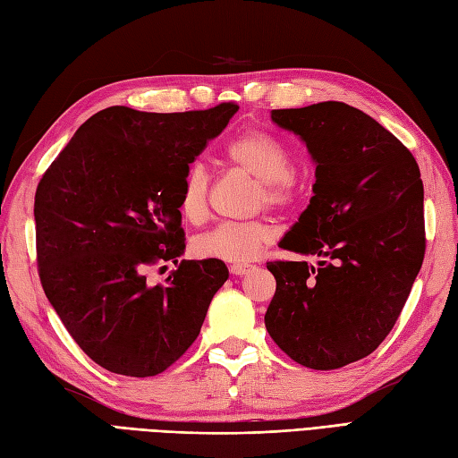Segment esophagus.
I'll return each instance as SVG.
<instances>
[{"instance_id": "obj_1", "label": "esophagus", "mask_w": 458, "mask_h": 458, "mask_svg": "<svg viewBox=\"0 0 458 458\" xmlns=\"http://www.w3.org/2000/svg\"><path fill=\"white\" fill-rule=\"evenodd\" d=\"M250 269H252L250 264H233V266L229 267V271H231L233 276H246Z\"/></svg>"}]
</instances>
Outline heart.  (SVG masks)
<instances>
[{
  "mask_svg": "<svg viewBox=\"0 0 458 458\" xmlns=\"http://www.w3.org/2000/svg\"><path fill=\"white\" fill-rule=\"evenodd\" d=\"M233 165L244 169L259 182L258 202L271 208L287 206L294 199V179L291 175V154L277 139L262 131L239 134L227 146ZM209 173L204 164L194 162L184 173L179 194L181 214L192 224L208 212ZM274 237V229L264 219L244 224H219L194 241V252L221 262L244 264L256 258Z\"/></svg>",
  "mask_w": 458,
  "mask_h": 458,
  "instance_id": "b5f03b06",
  "label": "heart"
}]
</instances>
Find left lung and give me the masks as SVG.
Instances as JSON below:
<instances>
[{
  "mask_svg": "<svg viewBox=\"0 0 458 458\" xmlns=\"http://www.w3.org/2000/svg\"><path fill=\"white\" fill-rule=\"evenodd\" d=\"M316 165L314 196L279 246L318 264L269 262L277 287L266 329L283 352L335 369L389 335L422 267L424 187L414 156L343 102L274 109Z\"/></svg>",
  "mask_w": 458,
  "mask_h": 458,
  "instance_id": "obj_1",
  "label": "left lung"
}]
</instances>
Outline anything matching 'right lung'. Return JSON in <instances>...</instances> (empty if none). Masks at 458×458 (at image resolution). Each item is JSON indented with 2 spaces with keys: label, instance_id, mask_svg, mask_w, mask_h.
Listing matches in <instances>:
<instances>
[{
  "label": "right lung",
  "instance_id": "1",
  "mask_svg": "<svg viewBox=\"0 0 458 458\" xmlns=\"http://www.w3.org/2000/svg\"><path fill=\"white\" fill-rule=\"evenodd\" d=\"M239 106L148 114L98 111L36 189L40 281L49 304L96 364L131 377L157 376L194 339L227 281L221 259H181V182ZM173 261L165 286L150 265ZM165 267V266H164Z\"/></svg>",
  "mask_w": 458,
  "mask_h": 458
}]
</instances>
